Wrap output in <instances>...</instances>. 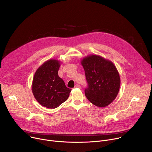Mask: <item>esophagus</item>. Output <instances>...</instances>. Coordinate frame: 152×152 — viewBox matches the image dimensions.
Wrapping results in <instances>:
<instances>
[{
	"label": "esophagus",
	"instance_id": "1",
	"mask_svg": "<svg viewBox=\"0 0 152 152\" xmlns=\"http://www.w3.org/2000/svg\"><path fill=\"white\" fill-rule=\"evenodd\" d=\"M75 88H80V85H79V84H76V85H75Z\"/></svg>",
	"mask_w": 152,
	"mask_h": 152
}]
</instances>
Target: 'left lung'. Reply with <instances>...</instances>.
<instances>
[{
  "instance_id": "1",
  "label": "left lung",
  "mask_w": 152,
  "mask_h": 152,
  "mask_svg": "<svg viewBox=\"0 0 152 152\" xmlns=\"http://www.w3.org/2000/svg\"><path fill=\"white\" fill-rule=\"evenodd\" d=\"M88 87L85 96L96 106L103 107L116 98L120 86V77L115 65L101 56L90 55L81 60Z\"/></svg>"
}]
</instances>
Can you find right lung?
<instances>
[{"label":"right lung","mask_w":152,"mask_h":152,"mask_svg":"<svg viewBox=\"0 0 152 152\" xmlns=\"http://www.w3.org/2000/svg\"><path fill=\"white\" fill-rule=\"evenodd\" d=\"M60 64L56 59L46 61L37 70L32 80L34 97L41 106L50 109L56 108L66 102L72 91L58 76Z\"/></svg>","instance_id":"1"}]
</instances>
